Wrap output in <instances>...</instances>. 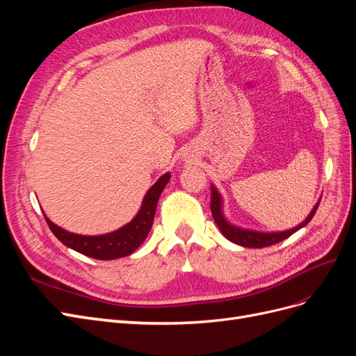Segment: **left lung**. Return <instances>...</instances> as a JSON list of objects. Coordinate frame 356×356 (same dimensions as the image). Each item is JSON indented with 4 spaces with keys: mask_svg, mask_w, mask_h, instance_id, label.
Here are the masks:
<instances>
[{
    "mask_svg": "<svg viewBox=\"0 0 356 356\" xmlns=\"http://www.w3.org/2000/svg\"><path fill=\"white\" fill-rule=\"evenodd\" d=\"M212 190V196H211V212L215 224L218 225V229L221 230L222 236L225 239H229L230 242L241 245L243 248H266L270 246L275 243H279L285 241L286 238H289L291 234H294L296 232H298L300 229H303L305 225L309 224V221L314 218V215L319 207V200L314 207V209L310 211V213L307 215V218L300 222L298 225H296L294 229L289 230H284V232H257V230H250V229H242L238 227V225L232 224L225 215L222 212V197L218 193L217 187L211 186Z\"/></svg>",
    "mask_w": 356,
    "mask_h": 356,
    "instance_id": "1",
    "label": "left lung"
}]
</instances>
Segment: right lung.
Here are the masks:
<instances>
[{
	"mask_svg": "<svg viewBox=\"0 0 356 356\" xmlns=\"http://www.w3.org/2000/svg\"><path fill=\"white\" fill-rule=\"evenodd\" d=\"M169 179V172H166L165 175H161L154 182V186L149 187V190L147 191V195L143 199L141 208H139L132 221L111 233H105L99 236L77 234L68 230H63L55 222H51L46 217V213L44 218L53 234H55L63 245L86 257L96 258V260H115V258L127 257L138 250V246L145 241L147 234L152 230L159 197L161 195V191L165 190Z\"/></svg>",
	"mask_w": 356,
	"mask_h": 356,
	"instance_id": "right-lung-1",
	"label": "right lung"
}]
</instances>
